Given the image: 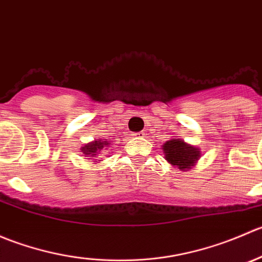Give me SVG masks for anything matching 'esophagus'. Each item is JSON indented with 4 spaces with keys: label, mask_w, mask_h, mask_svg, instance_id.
Here are the masks:
<instances>
[{
    "label": "esophagus",
    "mask_w": 262,
    "mask_h": 262,
    "mask_svg": "<svg viewBox=\"0 0 262 262\" xmlns=\"http://www.w3.org/2000/svg\"><path fill=\"white\" fill-rule=\"evenodd\" d=\"M137 137H139V138H144V137H146V133H144V132H139V133L137 134Z\"/></svg>",
    "instance_id": "obj_1"
}]
</instances>
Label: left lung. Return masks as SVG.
Returning a JSON list of instances; mask_svg holds the SVG:
<instances>
[{"instance_id":"1","label":"left lung","mask_w":262,"mask_h":262,"mask_svg":"<svg viewBox=\"0 0 262 262\" xmlns=\"http://www.w3.org/2000/svg\"><path fill=\"white\" fill-rule=\"evenodd\" d=\"M162 149L165 160L181 171L191 170L202 157V150L199 147L191 146L179 138H171L163 143Z\"/></svg>"}]
</instances>
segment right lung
I'll return each mask as SVG.
<instances>
[{
  "label": "right lung",
  "instance_id": "add662e5",
  "mask_svg": "<svg viewBox=\"0 0 262 262\" xmlns=\"http://www.w3.org/2000/svg\"><path fill=\"white\" fill-rule=\"evenodd\" d=\"M109 146L110 142L106 141V139H95V141L83 144V147H81L82 156H84V157L97 158Z\"/></svg>",
  "mask_w": 262,
  "mask_h": 262
}]
</instances>
